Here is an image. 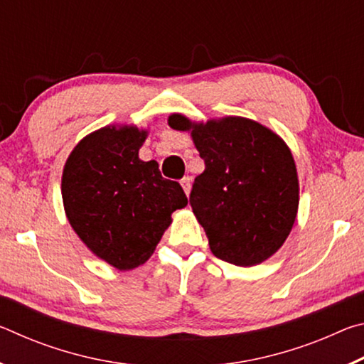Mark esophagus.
<instances>
[{
  "label": "esophagus",
  "mask_w": 364,
  "mask_h": 364,
  "mask_svg": "<svg viewBox=\"0 0 364 364\" xmlns=\"http://www.w3.org/2000/svg\"><path fill=\"white\" fill-rule=\"evenodd\" d=\"M181 186L184 189V193H186V196H189V193H191V180L188 176H184L181 180Z\"/></svg>",
  "instance_id": "obj_1"
}]
</instances>
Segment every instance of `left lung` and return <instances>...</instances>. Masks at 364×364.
<instances>
[{"label":"left lung","mask_w":364,"mask_h":364,"mask_svg":"<svg viewBox=\"0 0 364 364\" xmlns=\"http://www.w3.org/2000/svg\"><path fill=\"white\" fill-rule=\"evenodd\" d=\"M168 125L191 132L205 170L189 202L215 257L254 267L281 249L299 210V176L279 134L245 117L191 122L171 114Z\"/></svg>","instance_id":"obj_1"}]
</instances>
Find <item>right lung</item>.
I'll list each match as a JSON object with an SVG mask.
<instances>
[{"mask_svg":"<svg viewBox=\"0 0 364 364\" xmlns=\"http://www.w3.org/2000/svg\"><path fill=\"white\" fill-rule=\"evenodd\" d=\"M147 130L107 125L73 147L63 171V202L73 231L93 254L120 271L149 260L188 205L180 183L165 180L156 160L139 159Z\"/></svg>","mask_w":364,"mask_h":364,"instance_id":"1","label":"right lung"}]
</instances>
